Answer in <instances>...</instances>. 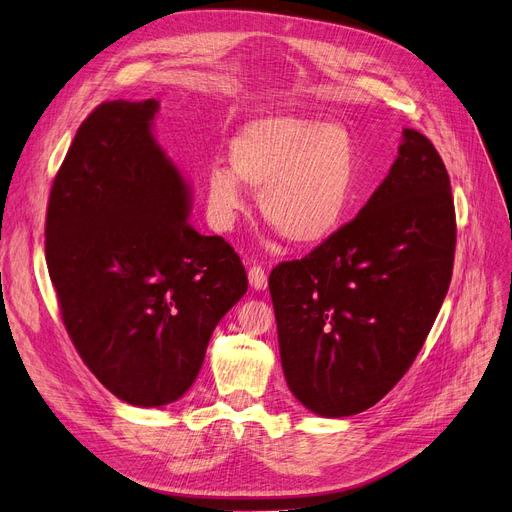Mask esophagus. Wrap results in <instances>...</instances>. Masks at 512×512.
<instances>
[{"mask_svg":"<svg viewBox=\"0 0 512 512\" xmlns=\"http://www.w3.org/2000/svg\"><path fill=\"white\" fill-rule=\"evenodd\" d=\"M248 279L254 290H267V271L258 267V264H254V267L248 271Z\"/></svg>","mask_w":512,"mask_h":512,"instance_id":"obj_1","label":"esophagus"}]
</instances>
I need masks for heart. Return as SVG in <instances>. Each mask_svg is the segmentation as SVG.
Masks as SVG:
<instances>
[{
  "label": "heart",
  "instance_id": "obj_1",
  "mask_svg": "<svg viewBox=\"0 0 512 512\" xmlns=\"http://www.w3.org/2000/svg\"><path fill=\"white\" fill-rule=\"evenodd\" d=\"M231 166L206 180L208 214L218 231L233 229L245 210V189L260 193V212L298 248L330 241L355 201L357 142L336 121L267 115L231 142Z\"/></svg>",
  "mask_w": 512,
  "mask_h": 512
}]
</instances>
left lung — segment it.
I'll return each instance as SVG.
<instances>
[{
	"label": "left lung",
	"mask_w": 512,
	"mask_h": 512,
	"mask_svg": "<svg viewBox=\"0 0 512 512\" xmlns=\"http://www.w3.org/2000/svg\"><path fill=\"white\" fill-rule=\"evenodd\" d=\"M454 252L447 170L433 142L405 128L391 172L357 218L271 271L285 382L306 410L353 416L391 391L437 319Z\"/></svg>",
	"instance_id": "8db88e82"
}]
</instances>
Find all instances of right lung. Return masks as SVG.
Masks as SVG:
<instances>
[{"label":"right lung","instance_id":"right-lung-1","mask_svg":"<svg viewBox=\"0 0 512 512\" xmlns=\"http://www.w3.org/2000/svg\"><path fill=\"white\" fill-rule=\"evenodd\" d=\"M159 102L109 100L79 126L48 201L46 262L79 357L130 405L195 382L248 292L231 245L189 224L191 187L153 136Z\"/></svg>","mask_w":512,"mask_h":512}]
</instances>
